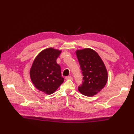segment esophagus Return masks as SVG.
I'll return each instance as SVG.
<instances>
[{"mask_svg":"<svg viewBox=\"0 0 134 134\" xmlns=\"http://www.w3.org/2000/svg\"><path fill=\"white\" fill-rule=\"evenodd\" d=\"M65 79H70V80H72L73 78L71 76H65Z\"/></svg>","mask_w":134,"mask_h":134,"instance_id":"esophagus-1","label":"esophagus"}]
</instances>
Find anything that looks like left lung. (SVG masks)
<instances>
[{"label":"left lung","mask_w":134,"mask_h":134,"mask_svg":"<svg viewBox=\"0 0 134 134\" xmlns=\"http://www.w3.org/2000/svg\"><path fill=\"white\" fill-rule=\"evenodd\" d=\"M83 75L79 92L87 97L96 95L103 89L108 80V72L103 61L96 51L90 48L76 51Z\"/></svg>","instance_id":"8db88e82"}]
</instances>
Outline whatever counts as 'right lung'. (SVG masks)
Returning a JSON list of instances; mask_svg holds the SVG:
<instances>
[{"instance_id": "add662e5", "label": "right lung", "mask_w": 134, "mask_h": 134, "mask_svg": "<svg viewBox=\"0 0 134 134\" xmlns=\"http://www.w3.org/2000/svg\"><path fill=\"white\" fill-rule=\"evenodd\" d=\"M61 52L52 48L41 51L35 59L30 70L33 85L47 94L53 93L64 82L60 66L56 63Z\"/></svg>"}]
</instances>
